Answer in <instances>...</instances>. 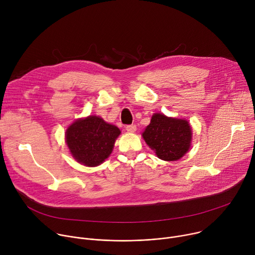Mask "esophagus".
Here are the masks:
<instances>
[{
	"label": "esophagus",
	"instance_id": "esophagus-1",
	"mask_svg": "<svg viewBox=\"0 0 255 255\" xmlns=\"http://www.w3.org/2000/svg\"><path fill=\"white\" fill-rule=\"evenodd\" d=\"M126 130L130 133H134L136 131V126L135 125H127Z\"/></svg>",
	"mask_w": 255,
	"mask_h": 255
}]
</instances>
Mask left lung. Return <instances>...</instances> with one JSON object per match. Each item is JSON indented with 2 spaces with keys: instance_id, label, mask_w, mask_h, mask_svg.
Returning a JSON list of instances; mask_svg holds the SVG:
<instances>
[{
  "instance_id": "8db88e82",
  "label": "left lung",
  "mask_w": 255,
  "mask_h": 255,
  "mask_svg": "<svg viewBox=\"0 0 255 255\" xmlns=\"http://www.w3.org/2000/svg\"><path fill=\"white\" fill-rule=\"evenodd\" d=\"M142 137L158 158L174 161L189 151L192 142V128L185 119L155 113L151 117L150 124L142 133Z\"/></svg>"
}]
</instances>
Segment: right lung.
I'll list each match as a JSON object with an SVG mask.
<instances>
[{
	"label": "right lung",
	"mask_w": 255,
	"mask_h": 255,
	"mask_svg": "<svg viewBox=\"0 0 255 255\" xmlns=\"http://www.w3.org/2000/svg\"><path fill=\"white\" fill-rule=\"evenodd\" d=\"M121 131L98 116L78 119L65 132L68 149L78 162L86 166L100 165L113 151Z\"/></svg>",
	"instance_id": "add662e5"
}]
</instances>
